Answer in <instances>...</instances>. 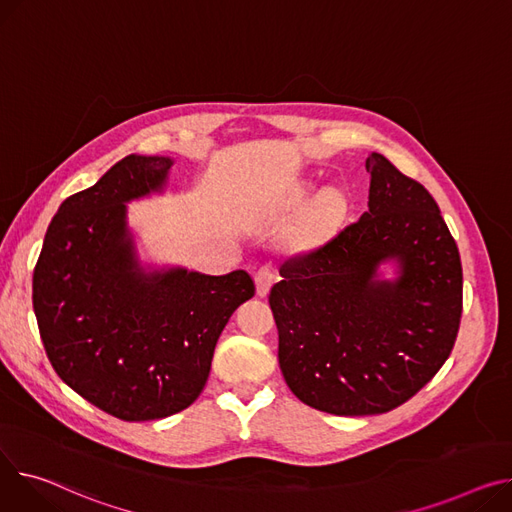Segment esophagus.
I'll return each instance as SVG.
<instances>
[{"label":"esophagus","mask_w":512,"mask_h":512,"mask_svg":"<svg viewBox=\"0 0 512 512\" xmlns=\"http://www.w3.org/2000/svg\"><path fill=\"white\" fill-rule=\"evenodd\" d=\"M276 280V274L274 269H271V265H261L257 271H255V286H257V294L259 296H265L271 288V284H274Z\"/></svg>","instance_id":"1"}]
</instances>
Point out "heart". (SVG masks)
<instances>
[{
	"label": "heart",
	"mask_w": 512,
	"mask_h": 512,
	"mask_svg": "<svg viewBox=\"0 0 512 512\" xmlns=\"http://www.w3.org/2000/svg\"><path fill=\"white\" fill-rule=\"evenodd\" d=\"M306 195H309V189H298V191L292 195L290 201H292V203H300V201H304ZM342 208H344L342 197H339L335 191H327V193L315 203V208L311 210L309 220H311V224H323V222L333 220V218H337L339 214H342Z\"/></svg>",
	"instance_id": "1"
}]
</instances>
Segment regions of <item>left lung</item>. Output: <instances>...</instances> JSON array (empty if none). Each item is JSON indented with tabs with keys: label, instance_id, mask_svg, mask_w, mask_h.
Here are the masks:
<instances>
[{
	"label": "left lung",
	"instance_id": "8db88e82",
	"mask_svg": "<svg viewBox=\"0 0 512 512\" xmlns=\"http://www.w3.org/2000/svg\"><path fill=\"white\" fill-rule=\"evenodd\" d=\"M368 212L282 263L269 292L290 391L335 416H372L412 399L449 358L463 269L434 197L383 156L366 158ZM398 278L381 281V262Z\"/></svg>",
	"mask_w": 512,
	"mask_h": 512
}]
</instances>
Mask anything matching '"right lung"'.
<instances>
[{"mask_svg": "<svg viewBox=\"0 0 512 512\" xmlns=\"http://www.w3.org/2000/svg\"><path fill=\"white\" fill-rule=\"evenodd\" d=\"M168 156L129 154L53 216L32 276V306L59 379L125 422L173 416L206 387L214 348L255 294L243 269L146 271L127 228L131 199L162 191Z\"/></svg>", "mask_w": 512, "mask_h": 512, "instance_id": "add662e5", "label": "right lung"}]
</instances>
